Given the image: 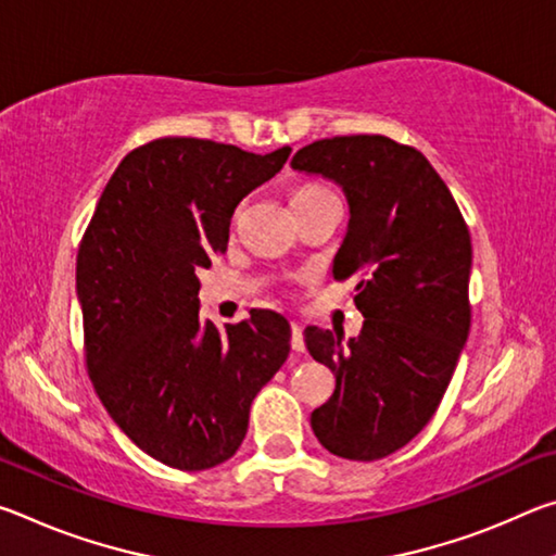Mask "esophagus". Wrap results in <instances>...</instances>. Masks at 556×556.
<instances>
[{
    "label": "esophagus",
    "instance_id": "34e87169",
    "mask_svg": "<svg viewBox=\"0 0 556 556\" xmlns=\"http://www.w3.org/2000/svg\"><path fill=\"white\" fill-rule=\"evenodd\" d=\"M304 333H301L299 324H291V351L294 353H304Z\"/></svg>",
    "mask_w": 556,
    "mask_h": 556
}]
</instances>
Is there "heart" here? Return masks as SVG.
I'll list each match as a JSON object with an SVG mask.
<instances>
[{
  "instance_id": "b5f03b06",
  "label": "heart",
  "mask_w": 556,
  "mask_h": 556,
  "mask_svg": "<svg viewBox=\"0 0 556 556\" xmlns=\"http://www.w3.org/2000/svg\"><path fill=\"white\" fill-rule=\"evenodd\" d=\"M331 191H328V188H324V186H318V184H304V186H299L294 193H291V205H296V203H308V201H316V199H321V195H328ZM238 215H240V211L235 213V218H232V225L238 223Z\"/></svg>"
}]
</instances>
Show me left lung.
<instances>
[{
	"label": "left lung",
	"mask_w": 556,
	"mask_h": 556,
	"mask_svg": "<svg viewBox=\"0 0 556 556\" xmlns=\"http://www.w3.org/2000/svg\"><path fill=\"white\" fill-rule=\"evenodd\" d=\"M291 168L343 186L351 223L333 277L357 279L365 316L348 345L333 331H304L314 361L336 372L312 429L336 456L378 460L427 427L456 370L470 328L468 225L427 156L390 137L318 139Z\"/></svg>",
	"instance_id": "left-lung-1"
}]
</instances>
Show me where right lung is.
Here are the masks:
<instances>
[{
  "label": "right lung",
  "mask_w": 556,
  "mask_h": 556,
  "mask_svg": "<svg viewBox=\"0 0 556 556\" xmlns=\"http://www.w3.org/2000/svg\"><path fill=\"white\" fill-rule=\"evenodd\" d=\"M289 152L154 139L122 159L83 232L75 281L92 388L115 425L172 468L228 460L252 400L289 355L287 318L267 308L225 331L203 321L195 277L228 250L235 205Z\"/></svg>",
  "instance_id": "right-lung-1"
}]
</instances>
